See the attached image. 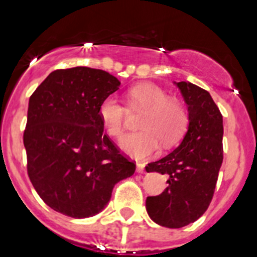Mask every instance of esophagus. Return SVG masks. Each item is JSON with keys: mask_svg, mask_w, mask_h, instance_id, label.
Listing matches in <instances>:
<instances>
[{"mask_svg": "<svg viewBox=\"0 0 257 257\" xmlns=\"http://www.w3.org/2000/svg\"><path fill=\"white\" fill-rule=\"evenodd\" d=\"M144 169H145V164H144V163H141V162L137 163V172H138V173H144Z\"/></svg>", "mask_w": 257, "mask_h": 257, "instance_id": "esophagus-1", "label": "esophagus"}]
</instances>
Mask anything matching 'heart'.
<instances>
[{
	"instance_id": "b5f03b06",
	"label": "heart",
	"mask_w": 257,
	"mask_h": 257,
	"mask_svg": "<svg viewBox=\"0 0 257 257\" xmlns=\"http://www.w3.org/2000/svg\"><path fill=\"white\" fill-rule=\"evenodd\" d=\"M133 107L145 108L139 126L119 142V145L131 157L147 158L157 152L160 142L170 148L180 141L188 125V114L180 102L170 99L167 92L152 83L138 84L129 90ZM126 110L114 95L105 98L99 105V118L103 126L113 138H118L124 131Z\"/></svg>"
}]
</instances>
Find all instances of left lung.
Instances as JSON below:
<instances>
[{"label": "left lung", "mask_w": 257, "mask_h": 257, "mask_svg": "<svg viewBox=\"0 0 257 257\" xmlns=\"http://www.w3.org/2000/svg\"><path fill=\"white\" fill-rule=\"evenodd\" d=\"M188 105L183 142L145 170L168 177L160 195L148 196V215L158 225L179 229L196 221L209 208L224 159L222 115L208 90L190 82L175 83Z\"/></svg>", "instance_id": "8db88e82"}]
</instances>
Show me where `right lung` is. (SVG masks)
I'll use <instances>...</instances> for the list:
<instances>
[{
  "mask_svg": "<svg viewBox=\"0 0 257 257\" xmlns=\"http://www.w3.org/2000/svg\"><path fill=\"white\" fill-rule=\"evenodd\" d=\"M120 82L102 69H57L28 103L23 144L33 188L53 210L74 217L98 214L114 185L136 164L103 133L99 105Z\"/></svg>",
  "mask_w": 257,
  "mask_h": 257,
  "instance_id": "1",
  "label": "right lung"
}]
</instances>
